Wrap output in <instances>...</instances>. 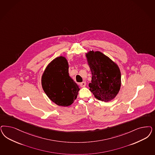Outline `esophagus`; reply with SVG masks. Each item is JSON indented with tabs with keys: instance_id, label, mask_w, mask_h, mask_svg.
<instances>
[{
	"instance_id": "obj_1",
	"label": "esophagus",
	"mask_w": 155,
	"mask_h": 155,
	"mask_svg": "<svg viewBox=\"0 0 155 155\" xmlns=\"http://www.w3.org/2000/svg\"><path fill=\"white\" fill-rule=\"evenodd\" d=\"M80 86L81 87H84L85 85H86V82L85 81H83V82H81V83H80Z\"/></svg>"
}]
</instances>
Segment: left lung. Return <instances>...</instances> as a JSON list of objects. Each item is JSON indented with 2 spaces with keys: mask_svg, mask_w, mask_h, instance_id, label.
I'll return each instance as SVG.
<instances>
[{
  "mask_svg": "<svg viewBox=\"0 0 155 155\" xmlns=\"http://www.w3.org/2000/svg\"><path fill=\"white\" fill-rule=\"evenodd\" d=\"M86 56L92 75L89 90L98 100L106 102L112 100L121 86L118 66L99 51H90Z\"/></svg>",
  "mask_w": 155,
  "mask_h": 155,
  "instance_id": "left-lung-1",
  "label": "left lung"
}]
</instances>
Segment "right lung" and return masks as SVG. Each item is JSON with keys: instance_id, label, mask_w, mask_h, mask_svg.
I'll use <instances>...</instances> for the list:
<instances>
[{"instance_id": "obj_1", "label": "right lung", "mask_w": 155, "mask_h": 155, "mask_svg": "<svg viewBox=\"0 0 155 155\" xmlns=\"http://www.w3.org/2000/svg\"><path fill=\"white\" fill-rule=\"evenodd\" d=\"M41 85L51 100L60 106H69L77 97L79 88L68 74V64L60 56L47 67L41 78Z\"/></svg>"}]
</instances>
